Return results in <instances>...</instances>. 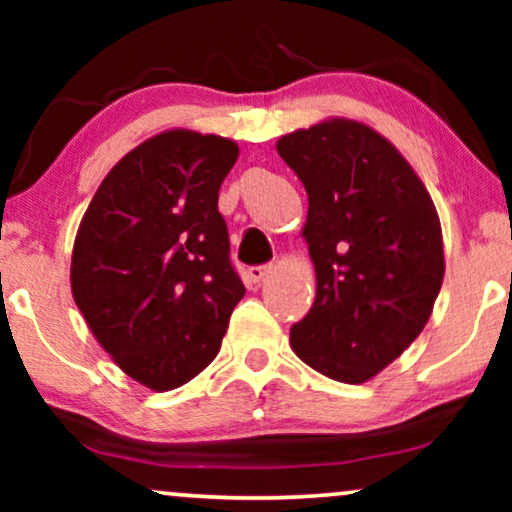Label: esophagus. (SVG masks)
<instances>
[{"mask_svg":"<svg viewBox=\"0 0 512 512\" xmlns=\"http://www.w3.org/2000/svg\"><path fill=\"white\" fill-rule=\"evenodd\" d=\"M272 272V265H254V268H249V272H247V277H249V282H254V284H261L265 277H268Z\"/></svg>","mask_w":512,"mask_h":512,"instance_id":"1","label":"esophagus"}]
</instances>
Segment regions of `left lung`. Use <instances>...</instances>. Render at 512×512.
<instances>
[{
  "label": "left lung",
  "instance_id": "left-lung-1",
  "mask_svg": "<svg viewBox=\"0 0 512 512\" xmlns=\"http://www.w3.org/2000/svg\"><path fill=\"white\" fill-rule=\"evenodd\" d=\"M275 146L310 200L300 235L317 275L291 347L317 373L363 384L431 317L445 277L436 205L401 151L361 121L326 118Z\"/></svg>",
  "mask_w": 512,
  "mask_h": 512
}]
</instances>
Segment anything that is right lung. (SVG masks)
Returning a JSON list of instances; mask_svg holds the SVG:
<instances>
[{
  "mask_svg": "<svg viewBox=\"0 0 512 512\" xmlns=\"http://www.w3.org/2000/svg\"><path fill=\"white\" fill-rule=\"evenodd\" d=\"M233 139L174 128L111 167L74 237V303L118 368L151 391L191 382L219 354L244 296L219 188Z\"/></svg>",
  "mask_w": 512,
  "mask_h": 512,
  "instance_id": "obj_1",
  "label": "right lung"
}]
</instances>
